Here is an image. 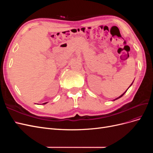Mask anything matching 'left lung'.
Masks as SVG:
<instances>
[{"mask_svg": "<svg viewBox=\"0 0 153 153\" xmlns=\"http://www.w3.org/2000/svg\"><path fill=\"white\" fill-rule=\"evenodd\" d=\"M132 84H133V83H132ZM132 84H131V85H130V86H131V85H132ZM130 86H129V87H130ZM129 87H128V88H129ZM128 89H127V90H128ZM127 90H126V91H125V92H124V93H123V94H121V96H119V97H118V98H115V100H117V99H119V98H121V97H122V96H123V95H124V94H125V92H126V91H127Z\"/></svg>", "mask_w": 153, "mask_h": 153, "instance_id": "8db88e82", "label": "left lung"}]
</instances>
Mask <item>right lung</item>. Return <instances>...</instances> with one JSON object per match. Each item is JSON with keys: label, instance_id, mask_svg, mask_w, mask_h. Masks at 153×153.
<instances>
[{"label": "right lung", "instance_id": "add662e5", "mask_svg": "<svg viewBox=\"0 0 153 153\" xmlns=\"http://www.w3.org/2000/svg\"><path fill=\"white\" fill-rule=\"evenodd\" d=\"M48 102H46V103H43V105H45V104H46V103H47Z\"/></svg>", "mask_w": 153, "mask_h": 153}]
</instances>
